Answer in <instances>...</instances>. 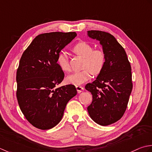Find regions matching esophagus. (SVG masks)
<instances>
[{
	"label": "esophagus",
	"mask_w": 152,
	"mask_h": 152,
	"mask_svg": "<svg viewBox=\"0 0 152 152\" xmlns=\"http://www.w3.org/2000/svg\"><path fill=\"white\" fill-rule=\"evenodd\" d=\"M76 89H77V92H78V93H80V92H82L83 90L84 89V88H83L81 86H76Z\"/></svg>",
	"instance_id": "esophagus-1"
}]
</instances>
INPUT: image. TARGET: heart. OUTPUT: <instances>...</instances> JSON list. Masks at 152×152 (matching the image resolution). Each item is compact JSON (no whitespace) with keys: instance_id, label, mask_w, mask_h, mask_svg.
I'll return each mask as SVG.
<instances>
[{"instance_id":"b5f03b06","label":"heart","mask_w":152,"mask_h":152,"mask_svg":"<svg viewBox=\"0 0 152 152\" xmlns=\"http://www.w3.org/2000/svg\"><path fill=\"white\" fill-rule=\"evenodd\" d=\"M73 51L77 55L84 58L83 70L74 72L67 77V81L71 84L80 85L88 80L92 74L97 75L104 69L106 64V56L104 52L100 50H93V48L85 42L77 43L73 46ZM57 63L61 70L69 72L70 66L66 53L60 52L57 57Z\"/></svg>"}]
</instances>
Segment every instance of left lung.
<instances>
[{"label": "left lung", "instance_id": "left-lung-1", "mask_svg": "<svg viewBox=\"0 0 152 152\" xmlns=\"http://www.w3.org/2000/svg\"><path fill=\"white\" fill-rule=\"evenodd\" d=\"M87 35L100 42L106 56L101 73L85 86L92 95L87 110L94 122L107 126L121 118L126 109L132 89L131 67L125 49L112 35L91 30Z\"/></svg>", "mask_w": 152, "mask_h": 152}]
</instances>
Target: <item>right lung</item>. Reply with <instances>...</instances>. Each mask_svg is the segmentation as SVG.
<instances>
[{
  "mask_svg": "<svg viewBox=\"0 0 152 152\" xmlns=\"http://www.w3.org/2000/svg\"><path fill=\"white\" fill-rule=\"evenodd\" d=\"M76 36L75 32L41 34L21 56L16 73L18 102L27 120L39 129L57 125L67 102L77 93L73 85L56 88L64 78L57 57Z\"/></svg>",
  "mask_w": 152,
  "mask_h": 152,
  "instance_id": "1",
  "label": "right lung"
}]
</instances>
